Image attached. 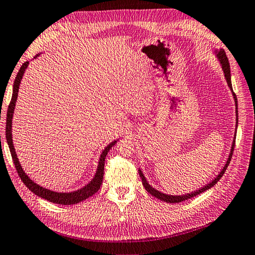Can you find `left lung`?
Here are the masks:
<instances>
[{
    "mask_svg": "<svg viewBox=\"0 0 255 255\" xmlns=\"http://www.w3.org/2000/svg\"><path fill=\"white\" fill-rule=\"evenodd\" d=\"M216 53V57L218 58V61H220L221 65H222V68L224 70V74H225V78H226V81H227V85L229 87L230 90H232L233 92V86H232V76H230V66H229V62H228V58L226 56V53H225V51L223 49H221L220 51H215ZM233 96H234V99H235V104H236V115L238 116V101H237V97L235 92H233ZM236 125H238V120H236ZM236 133H237V126H236V132H235V137H234V141H233V144H232V149H230V153H229V156L227 158L226 161V164H225V166L223 167V169L220 171V174H218L214 179H213L210 183H208V185H205L204 187H202L201 189H199V190H195L191 193H187V194H182V195H170V194H165V193H162L161 191L156 190V189L153 188L151 185H149V182L146 181L145 177L143 175V173H142L141 169H139V175L141 177V180H142V183H143V186L145 188V190L149 192L150 194H152L153 197H155L156 199H159L164 201V202H167V203H179V202H182V201H186L188 199H191L193 197H195V195H198L200 193H202L206 190H209V189H211L213 186H215V183H217V181L220 180L223 175L225 174V171H226L228 165L230 163V161H232V156H233V152H234V149H235V142H236Z\"/></svg>",
    "mask_w": 255,
    "mask_h": 255,
    "instance_id": "obj_1",
    "label": "left lung"
}]
</instances>
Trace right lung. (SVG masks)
I'll return each instance as SVG.
<instances>
[{"label": "right lung", "mask_w": 255, "mask_h": 255, "mask_svg": "<svg viewBox=\"0 0 255 255\" xmlns=\"http://www.w3.org/2000/svg\"><path fill=\"white\" fill-rule=\"evenodd\" d=\"M40 54H37L34 56V58L39 56ZM29 65V62H25L22 64V66L20 67L18 74H17L15 81H14V87H13V96H11L10 103L8 105V110H7V116H6V140H7V144L9 147L11 158H13L14 165L16 167L17 173H18L20 179L22 182L25 183L26 187L33 192L34 194H37L38 197L45 199L47 201H50L52 203H56V204H63V205H73L77 204L88 199L89 197H91L100 189L101 185H102L103 181V175H104V164H105V157L108 155V152L112 149V146L115 145L117 140H114L113 142L105 147L103 152L101 153V156L99 159V165L97 168V173L94 175L93 179L88 183L87 186L84 188L79 189V190H76L73 192H55L49 190V189H45L43 187L39 186L38 183L33 182L29 177L26 175L25 171H23L21 165L18 161V157H17V154L14 149V144H13V137H11V120H13V114H14V110H15V104H16V100L17 97H18V90H19V85L21 78L23 76V73L27 69Z\"/></svg>", "instance_id": "add662e5"}]
</instances>
